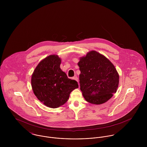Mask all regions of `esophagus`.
Instances as JSON below:
<instances>
[{"label": "esophagus", "instance_id": "34e87169", "mask_svg": "<svg viewBox=\"0 0 147 147\" xmlns=\"http://www.w3.org/2000/svg\"><path fill=\"white\" fill-rule=\"evenodd\" d=\"M72 79H73L74 80H76V81L78 82V78L77 76H74Z\"/></svg>", "mask_w": 147, "mask_h": 147}]
</instances>
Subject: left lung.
Segmentation results:
<instances>
[{
	"instance_id": "1",
	"label": "left lung",
	"mask_w": 147,
	"mask_h": 147,
	"mask_svg": "<svg viewBox=\"0 0 147 147\" xmlns=\"http://www.w3.org/2000/svg\"><path fill=\"white\" fill-rule=\"evenodd\" d=\"M80 90L85 100L99 105L105 103L116 93L118 74L111 62L96 51L89 52L78 63Z\"/></svg>"
}]
</instances>
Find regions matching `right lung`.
Segmentation results:
<instances>
[{"label":"right lung","instance_id":"right-lung-1","mask_svg":"<svg viewBox=\"0 0 147 147\" xmlns=\"http://www.w3.org/2000/svg\"><path fill=\"white\" fill-rule=\"evenodd\" d=\"M61 63L57 55H50L38 64L32 76L34 94L44 105L51 108L65 104L71 92L79 87L76 80L68 78L61 70Z\"/></svg>","mask_w":147,"mask_h":147}]
</instances>
